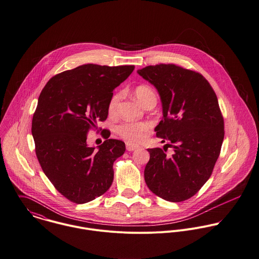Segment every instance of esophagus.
<instances>
[{
	"label": "esophagus",
	"instance_id": "esophagus-1",
	"mask_svg": "<svg viewBox=\"0 0 259 259\" xmlns=\"http://www.w3.org/2000/svg\"><path fill=\"white\" fill-rule=\"evenodd\" d=\"M137 148H139V145L133 144V143H131V142H126V149H127L128 151H133V150H135V149H137Z\"/></svg>",
	"mask_w": 259,
	"mask_h": 259
}]
</instances>
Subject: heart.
<instances>
[{
    "label": "heart",
    "mask_w": 259,
    "mask_h": 259,
    "mask_svg": "<svg viewBox=\"0 0 259 259\" xmlns=\"http://www.w3.org/2000/svg\"><path fill=\"white\" fill-rule=\"evenodd\" d=\"M134 95L137 100L142 104L145 108L154 105L157 102V95L154 89L146 84L138 85L134 89ZM121 98V94L115 93L109 100L108 111L110 115H115L118 110V104ZM151 129V124L149 122H131L126 121L120 123L116 127V133L129 142H140L142 141L148 134Z\"/></svg>",
    "instance_id": "1"
}]
</instances>
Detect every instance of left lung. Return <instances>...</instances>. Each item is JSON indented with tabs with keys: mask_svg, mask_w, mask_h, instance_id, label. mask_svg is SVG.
I'll list each match as a JSON object with an SVG mask.
<instances>
[{
	"mask_svg": "<svg viewBox=\"0 0 259 259\" xmlns=\"http://www.w3.org/2000/svg\"><path fill=\"white\" fill-rule=\"evenodd\" d=\"M138 74L159 92L163 119L156 136L173 149L172 155L147 149L145 182L167 201L187 200L205 184L220 154L224 120L216 94L200 73L175 64L147 66Z\"/></svg>",
	"mask_w": 259,
	"mask_h": 259,
	"instance_id": "left-lung-1",
	"label": "left lung"
}]
</instances>
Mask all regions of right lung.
<instances>
[{
    "instance_id": "right-lung-1",
    "label": "right lung",
    "mask_w": 259,
    "mask_h": 259,
    "mask_svg": "<svg viewBox=\"0 0 259 259\" xmlns=\"http://www.w3.org/2000/svg\"><path fill=\"white\" fill-rule=\"evenodd\" d=\"M135 66L85 64L52 77L43 88L32 120V135L39 163L54 187L68 200L83 204L110 188L114 161L125 152V143L109 139L87 145V133L108 116L113 90Z\"/></svg>"
}]
</instances>
